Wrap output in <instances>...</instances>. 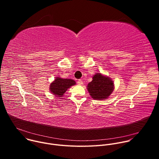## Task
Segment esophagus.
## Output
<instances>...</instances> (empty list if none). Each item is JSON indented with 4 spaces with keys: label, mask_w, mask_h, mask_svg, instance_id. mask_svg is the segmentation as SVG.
<instances>
[{
    "label": "esophagus",
    "mask_w": 159,
    "mask_h": 159,
    "mask_svg": "<svg viewBox=\"0 0 159 159\" xmlns=\"http://www.w3.org/2000/svg\"><path fill=\"white\" fill-rule=\"evenodd\" d=\"M77 84H78L79 85H82V84H83V82H82V80L81 79H79V80L77 81Z\"/></svg>",
    "instance_id": "1"
}]
</instances>
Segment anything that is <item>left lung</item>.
I'll use <instances>...</instances> for the list:
<instances>
[{
  "mask_svg": "<svg viewBox=\"0 0 159 159\" xmlns=\"http://www.w3.org/2000/svg\"><path fill=\"white\" fill-rule=\"evenodd\" d=\"M114 83L111 78L97 73L93 77V80L87 86L88 91L93 99L104 100L109 98L114 90Z\"/></svg>",
  "mask_w": 159,
  "mask_h": 159,
  "instance_id": "left-lung-1",
  "label": "left lung"
}]
</instances>
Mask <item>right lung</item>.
<instances>
[{
  "label": "right lung",
  "mask_w": 159,
  "mask_h": 159,
  "mask_svg": "<svg viewBox=\"0 0 159 159\" xmlns=\"http://www.w3.org/2000/svg\"><path fill=\"white\" fill-rule=\"evenodd\" d=\"M75 84L76 82L72 79L56 77L55 80L50 85V90L53 95L61 98L68 89Z\"/></svg>",
  "instance_id": "obj_1"
}]
</instances>
